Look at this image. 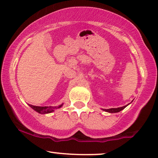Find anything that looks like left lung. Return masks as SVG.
Wrapping results in <instances>:
<instances>
[{"label":"left lung","instance_id":"1","mask_svg":"<svg viewBox=\"0 0 158 158\" xmlns=\"http://www.w3.org/2000/svg\"><path fill=\"white\" fill-rule=\"evenodd\" d=\"M128 106V105H127ZM127 106H125L123 107H120V108H110V109H103L104 110H106L107 112H109V113H117V112H119L120 110H122L124 109Z\"/></svg>","mask_w":158,"mask_h":158}]
</instances>
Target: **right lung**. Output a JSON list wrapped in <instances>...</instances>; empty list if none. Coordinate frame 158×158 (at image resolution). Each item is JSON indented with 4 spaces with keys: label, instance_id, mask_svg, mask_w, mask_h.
<instances>
[{
    "label": "right lung",
    "instance_id": "right-lung-1",
    "mask_svg": "<svg viewBox=\"0 0 158 158\" xmlns=\"http://www.w3.org/2000/svg\"><path fill=\"white\" fill-rule=\"evenodd\" d=\"M30 106L31 107L33 110H35V111H37L38 113L45 114H49L51 113V112L54 111V109H56V108H59L62 106V105L59 106V107H41V106H32V105H30Z\"/></svg>",
    "mask_w": 158,
    "mask_h": 158
}]
</instances>
